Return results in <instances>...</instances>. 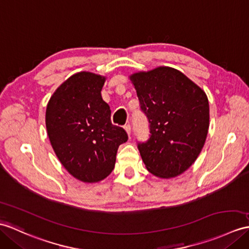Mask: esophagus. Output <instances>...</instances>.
Returning a JSON list of instances; mask_svg holds the SVG:
<instances>
[{
	"label": "esophagus",
	"mask_w": 249,
	"mask_h": 249,
	"mask_svg": "<svg viewBox=\"0 0 249 249\" xmlns=\"http://www.w3.org/2000/svg\"><path fill=\"white\" fill-rule=\"evenodd\" d=\"M124 128H125V130L127 132V135L130 136V134H131V126L129 124H127V125L124 126Z\"/></svg>",
	"instance_id": "34e87169"
}]
</instances>
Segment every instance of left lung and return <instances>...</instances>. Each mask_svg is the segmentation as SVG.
Listing matches in <instances>:
<instances>
[{"label": "left lung", "instance_id": "1", "mask_svg": "<svg viewBox=\"0 0 249 249\" xmlns=\"http://www.w3.org/2000/svg\"><path fill=\"white\" fill-rule=\"evenodd\" d=\"M149 139L138 143L148 172L160 178L182 174L204 147L209 128V102L205 91L180 71L159 67L129 76Z\"/></svg>", "mask_w": 249, "mask_h": 249}]
</instances>
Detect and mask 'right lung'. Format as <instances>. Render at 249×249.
<instances>
[{"label":"right lung","mask_w":249,"mask_h":249,"mask_svg":"<svg viewBox=\"0 0 249 249\" xmlns=\"http://www.w3.org/2000/svg\"><path fill=\"white\" fill-rule=\"evenodd\" d=\"M106 77L79 72L62 83L46 106L45 125L63 167L83 182L93 183L112 172L118 148L128 136L112 125L101 91Z\"/></svg>","instance_id":"right-lung-1"}]
</instances>
